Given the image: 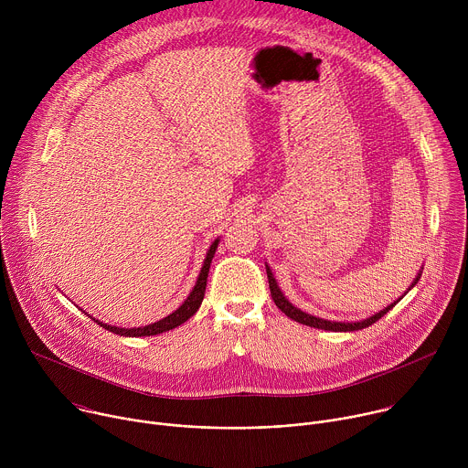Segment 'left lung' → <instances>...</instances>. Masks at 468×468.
I'll return each instance as SVG.
<instances>
[{"label": "left lung", "mask_w": 468, "mask_h": 468, "mask_svg": "<svg viewBox=\"0 0 468 468\" xmlns=\"http://www.w3.org/2000/svg\"><path fill=\"white\" fill-rule=\"evenodd\" d=\"M264 266H266V276H269V285H271V294H272V300H274V303L289 316V318H292V320H296V322H300V324H305V325H311V327H316V329H324V331H357V329H363V327H368V325H372L374 322H378L383 314H387L399 300H402L406 294H408V291H411L415 285H417V282L420 280V276H422V269L419 271V274H417V278L413 280V283H411V287L399 296L396 302H392V303H388L385 309H381V311H378V313H374L372 316H368V318H363V320H357V322H337V320H325V318H320V316H314V314H309V313H305V311H302V309H298V307H294L289 300H287V296L282 292V289H280V285H278V282H276V278H274V274H272V271H271V266L264 262Z\"/></svg>", "instance_id": "8db88e82"}]
</instances>
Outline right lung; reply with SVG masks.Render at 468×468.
Here are the masks:
<instances>
[{
	"mask_svg": "<svg viewBox=\"0 0 468 468\" xmlns=\"http://www.w3.org/2000/svg\"><path fill=\"white\" fill-rule=\"evenodd\" d=\"M218 242L220 239H215V242L209 246L207 250V255L204 259V266L202 271H199L197 274V280H196V285L194 289L190 291V294L186 296V300L176 309L172 311L168 316L154 322V324H148V325H143V327H116V325H111V324H105V322H100L96 318H92L94 322H98L101 327H105L107 331H112L116 333V335L120 337H150V335H159V333H165V331H170L177 325H181L183 322H186L197 309L199 305H202L204 302V296H206V287H207V276H209V269H211V261L215 257V251L218 248ZM87 314V313H85ZM89 316V314H87Z\"/></svg>",
	"mask_w": 468,
	"mask_h": 468,
	"instance_id": "add662e5",
	"label": "right lung"
}]
</instances>
